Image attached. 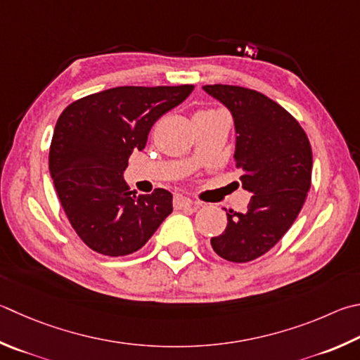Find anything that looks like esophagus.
I'll list each match as a JSON object with an SVG mask.
<instances>
[{
    "label": "esophagus",
    "instance_id": "34e87169",
    "mask_svg": "<svg viewBox=\"0 0 360 360\" xmlns=\"http://www.w3.org/2000/svg\"><path fill=\"white\" fill-rule=\"evenodd\" d=\"M173 206L174 209H188L193 206V201L187 197H182V195H176L173 200Z\"/></svg>",
    "mask_w": 360,
    "mask_h": 360
}]
</instances>
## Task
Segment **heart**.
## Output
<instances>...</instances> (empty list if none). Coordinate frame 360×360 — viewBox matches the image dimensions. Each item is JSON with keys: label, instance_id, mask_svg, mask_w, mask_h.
<instances>
[{"label": "heart", "instance_id": "1", "mask_svg": "<svg viewBox=\"0 0 360 360\" xmlns=\"http://www.w3.org/2000/svg\"><path fill=\"white\" fill-rule=\"evenodd\" d=\"M198 113H215L214 110H202V112H198Z\"/></svg>", "mask_w": 360, "mask_h": 360}]
</instances>
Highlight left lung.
I'll return each instance as SVG.
<instances>
[{"mask_svg": "<svg viewBox=\"0 0 360 360\" xmlns=\"http://www.w3.org/2000/svg\"><path fill=\"white\" fill-rule=\"evenodd\" d=\"M202 89L233 115L234 160L243 187L253 193L245 212L226 211L225 231L211 245L226 261L248 263L269 252L302 209L311 184V146L300 124L258 91L233 84Z\"/></svg>", "mask_w": 360, "mask_h": 360, "instance_id": "1", "label": "left lung"}]
</instances>
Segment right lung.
Returning a JSON list of instances; mask_svg holds the SVG:
<instances>
[{"instance_id": "1", "label": "right lung", "mask_w": 360, "mask_h": 360, "mask_svg": "<svg viewBox=\"0 0 360 360\" xmlns=\"http://www.w3.org/2000/svg\"><path fill=\"white\" fill-rule=\"evenodd\" d=\"M193 84L117 86L64 108L51 139L49 168L72 228L91 250L124 257L145 245L173 211V195H135L122 179L134 149L146 146L162 115Z\"/></svg>"}]
</instances>
